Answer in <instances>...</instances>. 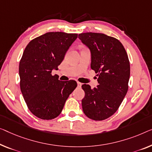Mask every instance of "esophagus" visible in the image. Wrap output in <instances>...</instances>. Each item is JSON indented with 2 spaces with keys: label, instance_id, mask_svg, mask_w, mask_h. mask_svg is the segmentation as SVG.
<instances>
[{
  "label": "esophagus",
  "instance_id": "obj_1",
  "mask_svg": "<svg viewBox=\"0 0 152 152\" xmlns=\"http://www.w3.org/2000/svg\"><path fill=\"white\" fill-rule=\"evenodd\" d=\"M77 84H78V87H81V86H82V83L78 82V83H77Z\"/></svg>",
  "mask_w": 152,
  "mask_h": 152
}]
</instances>
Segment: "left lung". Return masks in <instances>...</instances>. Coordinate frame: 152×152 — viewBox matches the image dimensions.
Returning a JSON list of instances; mask_svg holds the SVG:
<instances>
[{
    "mask_svg": "<svg viewBox=\"0 0 152 152\" xmlns=\"http://www.w3.org/2000/svg\"><path fill=\"white\" fill-rule=\"evenodd\" d=\"M89 49L91 67L98 73V85L91 89L84 84L83 112L95 121L108 118L117 111L128 89L130 67L128 54L118 39L103 33L78 35Z\"/></svg>",
    "mask_w": 152,
    "mask_h": 152,
    "instance_id": "left-lung-1",
    "label": "left lung"
}]
</instances>
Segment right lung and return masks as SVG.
Listing matches in <instances>:
<instances>
[{
    "mask_svg": "<svg viewBox=\"0 0 152 152\" xmlns=\"http://www.w3.org/2000/svg\"><path fill=\"white\" fill-rule=\"evenodd\" d=\"M78 34L50 32L28 43L19 65L20 89L28 109L42 119L56 118L77 87L75 80L61 81L58 69Z\"/></svg>",
    "mask_w": 152,
    "mask_h": 152,
    "instance_id": "right-lung-1",
    "label": "right lung"
}]
</instances>
